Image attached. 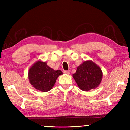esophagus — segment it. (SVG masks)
<instances>
[{
	"instance_id": "obj_1",
	"label": "esophagus",
	"mask_w": 130,
	"mask_h": 130,
	"mask_svg": "<svg viewBox=\"0 0 130 130\" xmlns=\"http://www.w3.org/2000/svg\"><path fill=\"white\" fill-rule=\"evenodd\" d=\"M64 73L67 74H70V70H65Z\"/></svg>"
}]
</instances>
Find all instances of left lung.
Listing matches in <instances>:
<instances>
[{
	"instance_id": "obj_1",
	"label": "left lung",
	"mask_w": 130,
	"mask_h": 130,
	"mask_svg": "<svg viewBox=\"0 0 130 130\" xmlns=\"http://www.w3.org/2000/svg\"><path fill=\"white\" fill-rule=\"evenodd\" d=\"M103 73L100 68L91 60L84 62L77 68L73 77L80 89L88 91L95 89L102 81Z\"/></svg>"
}]
</instances>
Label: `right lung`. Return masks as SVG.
Wrapping results in <instances>:
<instances>
[{
	"label": "right lung",
	"mask_w": 130,
	"mask_h": 130,
	"mask_svg": "<svg viewBox=\"0 0 130 130\" xmlns=\"http://www.w3.org/2000/svg\"><path fill=\"white\" fill-rule=\"evenodd\" d=\"M60 70H54L46 62L38 61L30 68L28 79L35 89L46 92L53 87L58 77L62 74Z\"/></svg>",
	"instance_id": "right-lung-1"
}]
</instances>
